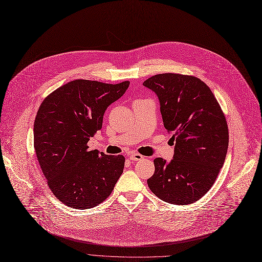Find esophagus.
Instances as JSON below:
<instances>
[{
    "instance_id": "obj_1",
    "label": "esophagus",
    "mask_w": 262,
    "mask_h": 262,
    "mask_svg": "<svg viewBox=\"0 0 262 262\" xmlns=\"http://www.w3.org/2000/svg\"><path fill=\"white\" fill-rule=\"evenodd\" d=\"M129 159L130 160H134V161H137V160H142L143 159V156L139 153H133L129 155Z\"/></svg>"
}]
</instances>
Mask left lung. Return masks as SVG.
Wrapping results in <instances>:
<instances>
[{
	"label": "left lung",
	"mask_w": 262,
	"mask_h": 262,
	"mask_svg": "<svg viewBox=\"0 0 262 262\" xmlns=\"http://www.w3.org/2000/svg\"><path fill=\"white\" fill-rule=\"evenodd\" d=\"M143 85L158 95L164 127L175 143L170 162L154 159L148 188L170 204L195 203L224 164L229 138L225 115L210 88L193 75L156 74Z\"/></svg>",
	"instance_id": "8db88e82"
}]
</instances>
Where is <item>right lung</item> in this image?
<instances>
[{
  "label": "right lung",
  "instance_id": "obj_1",
  "mask_svg": "<svg viewBox=\"0 0 262 262\" xmlns=\"http://www.w3.org/2000/svg\"><path fill=\"white\" fill-rule=\"evenodd\" d=\"M129 86L75 79L41 103L34 123V148L52 193L75 209H89L112 193L125 157L89 150L88 141L102 128L107 107Z\"/></svg>",
  "mask_w": 262,
  "mask_h": 262
}]
</instances>
